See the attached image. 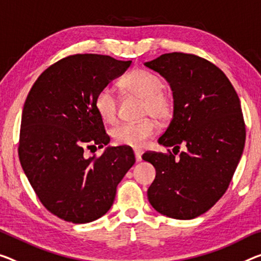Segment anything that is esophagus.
<instances>
[{
  "instance_id": "esophagus-1",
  "label": "esophagus",
  "mask_w": 261,
  "mask_h": 261,
  "mask_svg": "<svg viewBox=\"0 0 261 261\" xmlns=\"http://www.w3.org/2000/svg\"><path fill=\"white\" fill-rule=\"evenodd\" d=\"M134 154H135V159L136 162H140L142 160V151L140 149H134Z\"/></svg>"
}]
</instances>
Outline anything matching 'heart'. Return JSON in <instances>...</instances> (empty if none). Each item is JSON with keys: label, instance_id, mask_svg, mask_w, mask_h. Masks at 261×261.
Returning <instances> with one entry per match:
<instances>
[{"label": "heart", "instance_id": "1", "mask_svg": "<svg viewBox=\"0 0 261 261\" xmlns=\"http://www.w3.org/2000/svg\"><path fill=\"white\" fill-rule=\"evenodd\" d=\"M122 86L127 92L144 100L143 117H153L163 121L172 115L175 108L174 95L170 91L163 89V80L159 74L148 70H134L122 80ZM94 107L106 123H114L118 120L119 100L112 87L105 86L98 92ZM156 133L158 127L155 122L147 119L136 123H122L114 128L112 135L118 144L140 148Z\"/></svg>", "mask_w": 261, "mask_h": 261}]
</instances>
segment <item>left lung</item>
<instances>
[{
  "mask_svg": "<svg viewBox=\"0 0 261 261\" xmlns=\"http://www.w3.org/2000/svg\"><path fill=\"white\" fill-rule=\"evenodd\" d=\"M170 84L174 115L159 139L164 147L186 150L147 151L156 176L148 199L161 215L192 219L225 194L245 144V122L238 94L224 72L196 55L171 52L144 63Z\"/></svg>",
  "mask_w": 261,
  "mask_h": 261,
  "instance_id": "left-lung-1",
  "label": "left lung"
}]
</instances>
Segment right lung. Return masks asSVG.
I'll use <instances>...</instances> for the list:
<instances>
[{
	"label": "right lung",
	"instance_id": "1",
	"mask_svg": "<svg viewBox=\"0 0 261 261\" xmlns=\"http://www.w3.org/2000/svg\"><path fill=\"white\" fill-rule=\"evenodd\" d=\"M130 64L103 55L67 56L47 67L28 94L19 161L43 205L66 222L90 223L105 215L135 163L130 147H107L99 158L84 153L110 143L94 99Z\"/></svg>",
	"mask_w": 261,
	"mask_h": 261
}]
</instances>
